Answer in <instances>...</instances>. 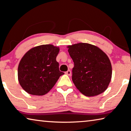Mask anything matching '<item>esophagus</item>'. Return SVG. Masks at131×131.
<instances>
[{
  "label": "esophagus",
  "instance_id": "34e87169",
  "mask_svg": "<svg viewBox=\"0 0 131 131\" xmlns=\"http://www.w3.org/2000/svg\"><path fill=\"white\" fill-rule=\"evenodd\" d=\"M65 73L67 75H68V76H70V75H71V71L70 70H68L67 72H65Z\"/></svg>",
  "mask_w": 131,
  "mask_h": 131
}]
</instances>
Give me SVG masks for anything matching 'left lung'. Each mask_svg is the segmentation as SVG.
Masks as SVG:
<instances>
[{"instance_id": "left-lung-1", "label": "left lung", "mask_w": 131, "mask_h": 131, "mask_svg": "<svg viewBox=\"0 0 131 131\" xmlns=\"http://www.w3.org/2000/svg\"><path fill=\"white\" fill-rule=\"evenodd\" d=\"M74 62L72 80L79 91L87 96L105 92L112 79V64L107 55L97 46L79 43L68 46Z\"/></svg>"}]
</instances>
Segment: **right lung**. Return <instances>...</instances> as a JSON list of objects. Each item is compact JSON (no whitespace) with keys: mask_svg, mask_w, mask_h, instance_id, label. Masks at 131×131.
I'll list each match as a JSON object with an SVG mask.
<instances>
[{"mask_svg":"<svg viewBox=\"0 0 131 131\" xmlns=\"http://www.w3.org/2000/svg\"><path fill=\"white\" fill-rule=\"evenodd\" d=\"M59 48L52 44L33 47L22 58L18 68L21 87L33 95H44L54 87L63 72L56 61Z\"/></svg>","mask_w":131,"mask_h":131,"instance_id":"obj_1","label":"right lung"}]
</instances>
